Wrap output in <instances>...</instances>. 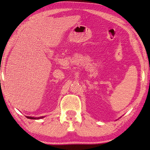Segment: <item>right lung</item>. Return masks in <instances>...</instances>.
<instances>
[{
	"mask_svg": "<svg viewBox=\"0 0 150 150\" xmlns=\"http://www.w3.org/2000/svg\"><path fill=\"white\" fill-rule=\"evenodd\" d=\"M27 118H29V119H34V120H35V119H40V118H44V116H40V117H32V116H26Z\"/></svg>",
	"mask_w": 150,
	"mask_h": 150,
	"instance_id": "obj_1",
	"label": "right lung"
}]
</instances>
